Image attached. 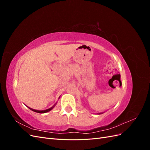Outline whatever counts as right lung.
Masks as SVG:
<instances>
[{"mask_svg": "<svg viewBox=\"0 0 150 150\" xmlns=\"http://www.w3.org/2000/svg\"><path fill=\"white\" fill-rule=\"evenodd\" d=\"M54 107V106H52V108H49V109H47V110H43V111H39V110H33V109H32V108H29L30 110H32V111H34V112H39V113H45V112H48V111H51L52 109Z\"/></svg>", "mask_w": 150, "mask_h": 150, "instance_id": "obj_1", "label": "right lung"}]
</instances>
